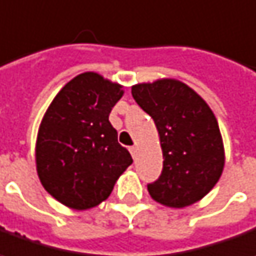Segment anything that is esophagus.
Segmentation results:
<instances>
[{"label": "esophagus", "instance_id": "esophagus-1", "mask_svg": "<svg viewBox=\"0 0 256 256\" xmlns=\"http://www.w3.org/2000/svg\"><path fill=\"white\" fill-rule=\"evenodd\" d=\"M128 151H130V154L133 156V158H136V154H137V147H136V146H132V147L128 148Z\"/></svg>", "mask_w": 256, "mask_h": 256}]
</instances>
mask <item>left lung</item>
<instances>
[{"instance_id": "8db88e82", "label": "left lung", "mask_w": 256, "mask_h": 256, "mask_svg": "<svg viewBox=\"0 0 256 256\" xmlns=\"http://www.w3.org/2000/svg\"><path fill=\"white\" fill-rule=\"evenodd\" d=\"M132 95L152 118L162 148L161 175L147 185L151 198L175 208L200 200L217 184L224 166L214 114L192 88L176 80L134 85Z\"/></svg>"}]
</instances>
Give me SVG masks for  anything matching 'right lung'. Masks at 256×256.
I'll return each instance as SVG.
<instances>
[{
    "label": "right lung",
    "mask_w": 256,
    "mask_h": 256,
    "mask_svg": "<svg viewBox=\"0 0 256 256\" xmlns=\"http://www.w3.org/2000/svg\"><path fill=\"white\" fill-rule=\"evenodd\" d=\"M122 95V85L84 72L62 86L43 116L36 142L38 175L62 204L76 210L98 206L133 162L109 122Z\"/></svg>",
    "instance_id": "add662e5"
}]
</instances>
